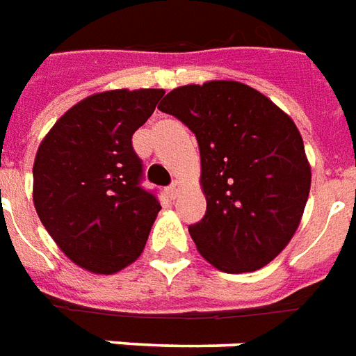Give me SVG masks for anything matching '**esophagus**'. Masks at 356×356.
<instances>
[{"instance_id":"obj_1","label":"esophagus","mask_w":356,"mask_h":356,"mask_svg":"<svg viewBox=\"0 0 356 356\" xmlns=\"http://www.w3.org/2000/svg\"><path fill=\"white\" fill-rule=\"evenodd\" d=\"M179 192H181V183H179V181H173V183L168 186V194H170V198H177Z\"/></svg>"}]
</instances>
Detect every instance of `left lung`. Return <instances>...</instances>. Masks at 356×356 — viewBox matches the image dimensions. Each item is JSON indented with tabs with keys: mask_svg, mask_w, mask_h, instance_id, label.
Masks as SVG:
<instances>
[{
	"mask_svg": "<svg viewBox=\"0 0 356 356\" xmlns=\"http://www.w3.org/2000/svg\"><path fill=\"white\" fill-rule=\"evenodd\" d=\"M158 109L198 139L207 209L188 232L200 254L228 273L272 262L298 228L312 186L291 117L236 81L179 86Z\"/></svg>",
	"mask_w": 356,
	"mask_h": 356,
	"instance_id": "8db88e82",
	"label": "left lung"
}]
</instances>
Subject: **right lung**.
Wrapping results in <instances>:
<instances>
[{"label": "right lung", "instance_id": "1", "mask_svg": "<svg viewBox=\"0 0 356 356\" xmlns=\"http://www.w3.org/2000/svg\"><path fill=\"white\" fill-rule=\"evenodd\" d=\"M164 90H109L73 105L39 145L33 205L58 247L94 273H115L143 252L160 211L141 186L131 136Z\"/></svg>", "mask_w": 356, "mask_h": 356}]
</instances>
